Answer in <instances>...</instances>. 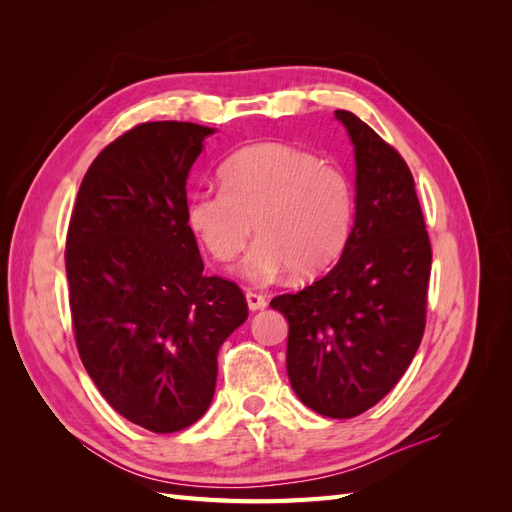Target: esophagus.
Here are the masks:
<instances>
[{
	"label": "esophagus",
	"instance_id": "obj_1",
	"mask_svg": "<svg viewBox=\"0 0 512 512\" xmlns=\"http://www.w3.org/2000/svg\"><path fill=\"white\" fill-rule=\"evenodd\" d=\"M245 301H247V307H250L252 312H258V309H265L267 307V299L262 297V294L252 292V290L245 292Z\"/></svg>",
	"mask_w": 512,
	"mask_h": 512
}]
</instances>
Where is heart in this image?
Listing matches in <instances>:
<instances>
[{
	"label": "heart",
	"mask_w": 512,
	"mask_h": 512,
	"mask_svg": "<svg viewBox=\"0 0 512 512\" xmlns=\"http://www.w3.org/2000/svg\"><path fill=\"white\" fill-rule=\"evenodd\" d=\"M222 188L192 196L188 222L209 254L228 262L252 235L239 265L247 282L290 271L312 277L339 258L354 222L352 181L342 168L284 143L243 147L220 166Z\"/></svg>",
	"instance_id": "b5f03b06"
}]
</instances>
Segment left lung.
<instances>
[{
  "mask_svg": "<svg viewBox=\"0 0 512 512\" xmlns=\"http://www.w3.org/2000/svg\"><path fill=\"white\" fill-rule=\"evenodd\" d=\"M354 147V224L337 265L271 307L288 320L292 391L329 418L376 406L406 374L425 331L431 245L414 179L367 123L335 111Z\"/></svg>",
  "mask_w": 512,
  "mask_h": 512,
  "instance_id": "obj_1",
  "label": "left lung"
}]
</instances>
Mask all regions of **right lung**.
<instances>
[{
	"label": "right lung",
	"mask_w": 512,
	"mask_h": 512,
	"mask_svg": "<svg viewBox=\"0 0 512 512\" xmlns=\"http://www.w3.org/2000/svg\"><path fill=\"white\" fill-rule=\"evenodd\" d=\"M215 130L141 123L89 166L66 241L81 361L130 423L173 433L211 406L218 350L247 320L237 284L203 275L188 224L190 168Z\"/></svg>",
	"instance_id": "right-lung-1"
}]
</instances>
